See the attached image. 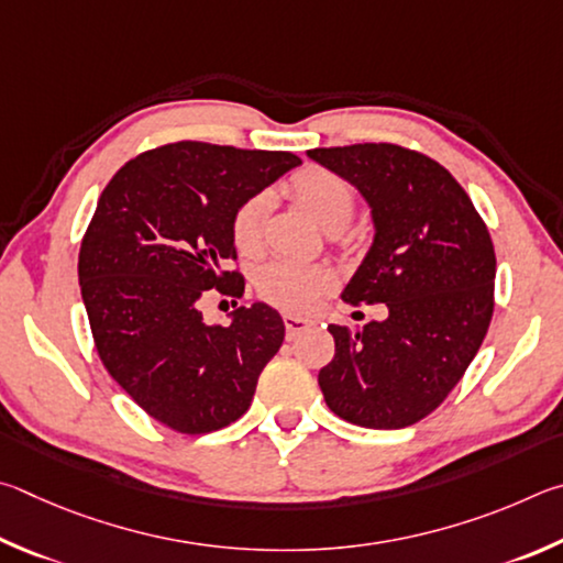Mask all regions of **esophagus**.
<instances>
[{
    "mask_svg": "<svg viewBox=\"0 0 563 563\" xmlns=\"http://www.w3.org/2000/svg\"><path fill=\"white\" fill-rule=\"evenodd\" d=\"M284 327H287V339L299 336L303 329H309V321L301 317H294V313H284Z\"/></svg>",
    "mask_w": 563,
    "mask_h": 563,
    "instance_id": "obj_1",
    "label": "esophagus"
}]
</instances>
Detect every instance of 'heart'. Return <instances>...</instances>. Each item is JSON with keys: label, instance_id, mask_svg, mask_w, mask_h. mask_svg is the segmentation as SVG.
I'll use <instances>...</instances> for the list:
<instances>
[{"label": "heart", "instance_id": "1", "mask_svg": "<svg viewBox=\"0 0 563 563\" xmlns=\"http://www.w3.org/2000/svg\"><path fill=\"white\" fill-rule=\"evenodd\" d=\"M289 192L313 222L329 234L341 232L356 212V190L346 177L329 167L309 165L289 180ZM272 195L262 190L246 197L232 217V242L240 254H256L262 250L264 220L269 214ZM336 284V274L321 264H297L274 260L260 266L254 274V287L260 297L289 311H311L319 307L323 294Z\"/></svg>", "mask_w": 563, "mask_h": 563}]
</instances>
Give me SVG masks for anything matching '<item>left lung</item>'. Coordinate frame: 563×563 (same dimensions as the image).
Wrapping results in <instances>:
<instances>
[{"label":"left lung","instance_id":"1","mask_svg":"<svg viewBox=\"0 0 563 563\" xmlns=\"http://www.w3.org/2000/svg\"><path fill=\"white\" fill-rule=\"evenodd\" d=\"M371 207L373 244L341 299L386 303V321L329 327L319 371L327 406L361 428L398 430L430 416L465 376L495 311V246L445 167L393 143L313 147Z\"/></svg>","mask_w":563,"mask_h":563}]
</instances>
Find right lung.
I'll use <instances>...</instances> for the list:
<instances>
[{"label":"right lung","mask_w":563,"mask_h":563,"mask_svg":"<svg viewBox=\"0 0 563 563\" xmlns=\"http://www.w3.org/2000/svg\"><path fill=\"white\" fill-rule=\"evenodd\" d=\"M301 165L294 153L180 141L128 161L98 197L78 252L96 351L147 416L183 435L227 428L252 406L284 341L266 303L230 327L205 323L200 299L242 297L232 217L246 197Z\"/></svg>","instance_id":"1"}]
</instances>
